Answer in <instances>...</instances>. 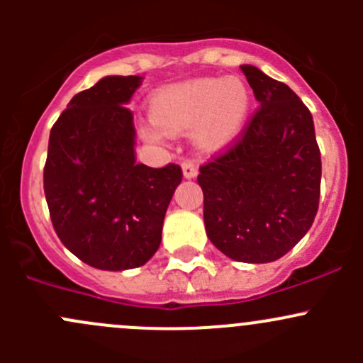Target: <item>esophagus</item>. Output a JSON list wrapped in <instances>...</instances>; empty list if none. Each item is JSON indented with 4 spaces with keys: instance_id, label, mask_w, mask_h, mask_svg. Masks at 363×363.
<instances>
[{
    "instance_id": "esophagus-1",
    "label": "esophagus",
    "mask_w": 363,
    "mask_h": 363,
    "mask_svg": "<svg viewBox=\"0 0 363 363\" xmlns=\"http://www.w3.org/2000/svg\"><path fill=\"white\" fill-rule=\"evenodd\" d=\"M182 174H184L186 179H193L199 174V167L193 160H184L182 161Z\"/></svg>"
}]
</instances>
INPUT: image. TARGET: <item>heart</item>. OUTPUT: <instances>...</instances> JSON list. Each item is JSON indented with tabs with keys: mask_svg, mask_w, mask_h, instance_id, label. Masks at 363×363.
<instances>
[{
	"mask_svg": "<svg viewBox=\"0 0 363 363\" xmlns=\"http://www.w3.org/2000/svg\"><path fill=\"white\" fill-rule=\"evenodd\" d=\"M250 93L239 79H196L161 89L151 104L152 121L145 135L158 140L196 124V138L205 145L221 144L235 135L246 119Z\"/></svg>",
	"mask_w": 363,
	"mask_h": 363,
	"instance_id": "obj_1",
	"label": "heart"
}]
</instances>
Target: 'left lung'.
<instances>
[{
    "label": "left lung",
    "mask_w": 363,
    "mask_h": 363,
    "mask_svg": "<svg viewBox=\"0 0 363 363\" xmlns=\"http://www.w3.org/2000/svg\"><path fill=\"white\" fill-rule=\"evenodd\" d=\"M259 107L200 167L207 237L228 258L267 263L307 233L320 205L321 156L309 108L279 80L240 67Z\"/></svg>",
    "instance_id": "1"
}]
</instances>
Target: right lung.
I'll return each instance as SVG.
<instances>
[{"label":"right lung","mask_w":363,"mask_h":363,"mask_svg":"<svg viewBox=\"0 0 363 363\" xmlns=\"http://www.w3.org/2000/svg\"><path fill=\"white\" fill-rule=\"evenodd\" d=\"M142 77H105L69 100L49 137L43 191L61 242L101 270L144 265L158 251L179 164L135 161L133 113Z\"/></svg>","instance_id":"obj_1"}]
</instances>
